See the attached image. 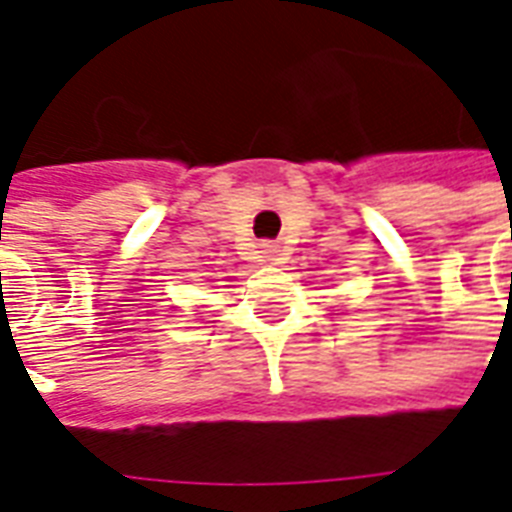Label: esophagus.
I'll use <instances>...</instances> for the list:
<instances>
[{"label":"esophagus","instance_id":"1","mask_svg":"<svg viewBox=\"0 0 512 512\" xmlns=\"http://www.w3.org/2000/svg\"><path fill=\"white\" fill-rule=\"evenodd\" d=\"M261 248H264V259L267 261H280V256H283V253H280V245L275 243H264Z\"/></svg>","mask_w":512,"mask_h":512}]
</instances>
